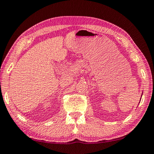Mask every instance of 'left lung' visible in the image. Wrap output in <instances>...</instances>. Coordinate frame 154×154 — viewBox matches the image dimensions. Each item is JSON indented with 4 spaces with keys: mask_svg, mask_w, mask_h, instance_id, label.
Wrapping results in <instances>:
<instances>
[{
    "mask_svg": "<svg viewBox=\"0 0 154 154\" xmlns=\"http://www.w3.org/2000/svg\"><path fill=\"white\" fill-rule=\"evenodd\" d=\"M142 96H143V93H142V95H141V97H142ZM140 100H141V98H140Z\"/></svg>",
    "mask_w": 154,
    "mask_h": 154,
    "instance_id": "obj_1",
    "label": "left lung"
}]
</instances>
